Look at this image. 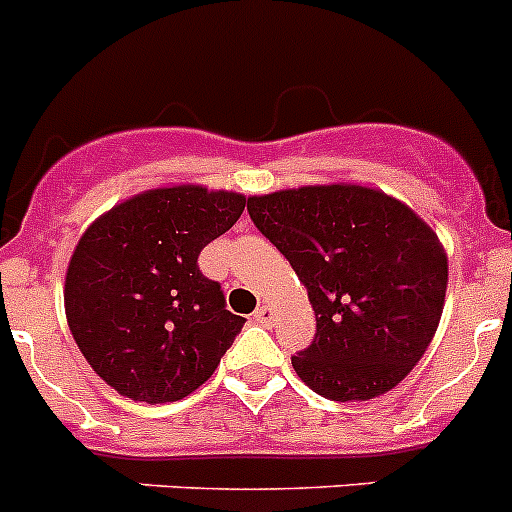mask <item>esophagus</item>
Returning <instances> with one entry per match:
<instances>
[{
    "mask_svg": "<svg viewBox=\"0 0 512 512\" xmlns=\"http://www.w3.org/2000/svg\"><path fill=\"white\" fill-rule=\"evenodd\" d=\"M274 307H269V304H261L259 309H256V312H253V320L259 322V325H266L269 327L271 322H274Z\"/></svg>",
    "mask_w": 512,
    "mask_h": 512,
    "instance_id": "obj_1",
    "label": "esophagus"
}]
</instances>
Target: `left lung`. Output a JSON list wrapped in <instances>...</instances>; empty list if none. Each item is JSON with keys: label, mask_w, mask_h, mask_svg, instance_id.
Listing matches in <instances>:
<instances>
[{"label": "left lung", "mask_w": 512, "mask_h": 512, "mask_svg": "<svg viewBox=\"0 0 512 512\" xmlns=\"http://www.w3.org/2000/svg\"><path fill=\"white\" fill-rule=\"evenodd\" d=\"M253 225L307 287L317 332L297 375L332 401H370L424 358L442 320L449 261L406 203L353 182L251 195Z\"/></svg>", "instance_id": "left-lung-1"}]
</instances>
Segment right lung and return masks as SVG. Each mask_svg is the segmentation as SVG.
Masks as SVG:
<instances>
[{"label":"right lung","mask_w":512,"mask_h":512,"mask_svg":"<svg viewBox=\"0 0 512 512\" xmlns=\"http://www.w3.org/2000/svg\"><path fill=\"white\" fill-rule=\"evenodd\" d=\"M246 195L167 185L98 215L65 271V317L101 381L131 401L190 396L243 327L198 256L233 228Z\"/></svg>","instance_id":"add662e5"}]
</instances>
